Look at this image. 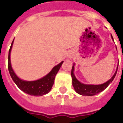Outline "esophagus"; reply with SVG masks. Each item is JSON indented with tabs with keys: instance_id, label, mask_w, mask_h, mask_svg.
Returning <instances> with one entry per match:
<instances>
[{
	"instance_id": "1",
	"label": "esophagus",
	"mask_w": 123,
	"mask_h": 123,
	"mask_svg": "<svg viewBox=\"0 0 123 123\" xmlns=\"http://www.w3.org/2000/svg\"><path fill=\"white\" fill-rule=\"evenodd\" d=\"M70 58H71V56H70V55H68V56H67V59H70Z\"/></svg>"
}]
</instances>
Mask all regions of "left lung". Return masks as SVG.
Returning <instances> with one entry per match:
<instances>
[{
  "mask_svg": "<svg viewBox=\"0 0 123 123\" xmlns=\"http://www.w3.org/2000/svg\"><path fill=\"white\" fill-rule=\"evenodd\" d=\"M111 38L113 40V36L111 35ZM117 48V47H116ZM74 63L73 64L72 68V71H71V76L72 78V86L74 88V90L76 92L82 95H86V96H92L98 94L99 93L101 92L105 89L107 88L113 80V79L115 77L117 72V69H118V66H119V62L118 65L117 67V70L113 76L111 78V79H109L108 81H107L106 82L103 83L102 84H99V85H93V84H85L81 83L80 81L77 80V78L75 76L74 74Z\"/></svg>",
  "mask_w": 123,
  "mask_h": 123,
  "instance_id": "1",
  "label": "left lung"
}]
</instances>
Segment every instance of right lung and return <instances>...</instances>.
<instances>
[{"instance_id": "1", "label": "right lung", "mask_w": 123, "mask_h": 123, "mask_svg": "<svg viewBox=\"0 0 123 123\" xmlns=\"http://www.w3.org/2000/svg\"><path fill=\"white\" fill-rule=\"evenodd\" d=\"M13 43H14V40L11 44L8 52V71L13 81L21 90L29 95L42 96L48 93L53 87L55 76L57 74V72H59V69L64 61H62L59 64L55 66L47 74L39 80H34V81H26V80H22L16 74L14 71L12 69V65H11L10 53L12 50Z\"/></svg>"}]
</instances>
